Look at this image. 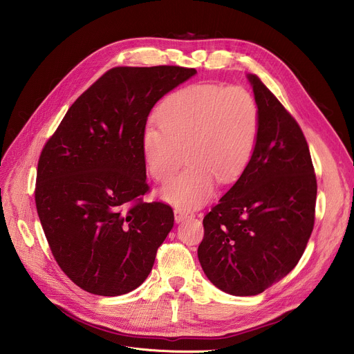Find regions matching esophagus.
<instances>
[{
	"instance_id": "34e87169",
	"label": "esophagus",
	"mask_w": 354,
	"mask_h": 354,
	"mask_svg": "<svg viewBox=\"0 0 354 354\" xmlns=\"http://www.w3.org/2000/svg\"><path fill=\"white\" fill-rule=\"evenodd\" d=\"M193 214L187 211V209H183V208H174V220L176 223H183L185 221L187 218H192Z\"/></svg>"
}]
</instances>
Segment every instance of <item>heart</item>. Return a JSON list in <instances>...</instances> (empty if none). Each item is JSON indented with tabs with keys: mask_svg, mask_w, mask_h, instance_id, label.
Here are the masks:
<instances>
[{
	"mask_svg": "<svg viewBox=\"0 0 354 354\" xmlns=\"http://www.w3.org/2000/svg\"><path fill=\"white\" fill-rule=\"evenodd\" d=\"M157 124H149L142 153L150 176L169 181L187 153L189 169L161 188L160 197L180 208L204 205L218 183L231 184L247 170L252 158L259 111L251 93L197 84L178 89L160 103Z\"/></svg>",
	"mask_w": 354,
	"mask_h": 354,
	"instance_id": "1",
	"label": "heart"
}]
</instances>
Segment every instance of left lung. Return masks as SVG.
Returning a JSON list of instances; mask_svg holds the SVG:
<instances>
[{
	"label": "left lung",
	"mask_w": 354,
	"mask_h": 354,
	"mask_svg": "<svg viewBox=\"0 0 354 354\" xmlns=\"http://www.w3.org/2000/svg\"><path fill=\"white\" fill-rule=\"evenodd\" d=\"M259 111L247 170L204 216L198 261L234 296H254L285 278L305 252L317 184L305 136L262 82L247 75Z\"/></svg>",
	"instance_id": "obj_1"
}]
</instances>
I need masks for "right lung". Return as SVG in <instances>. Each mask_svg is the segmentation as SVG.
I'll list each match as a JSON object with an SVG mask.
<instances>
[{
    "instance_id": "add662e5",
    "label": "right lung",
    "mask_w": 354,
    "mask_h": 354,
    "mask_svg": "<svg viewBox=\"0 0 354 354\" xmlns=\"http://www.w3.org/2000/svg\"><path fill=\"white\" fill-rule=\"evenodd\" d=\"M197 73L181 66L107 71L69 107L37 171L39 220L73 283L119 296L149 277L174 225L170 205L149 192L142 138L153 106Z\"/></svg>"
}]
</instances>
